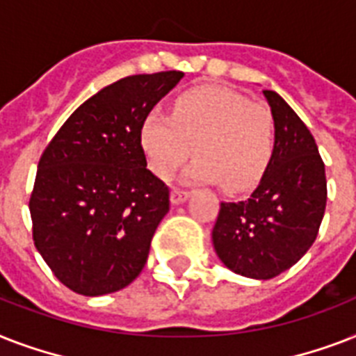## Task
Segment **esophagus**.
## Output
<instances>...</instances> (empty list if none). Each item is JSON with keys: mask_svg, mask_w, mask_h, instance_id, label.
Returning a JSON list of instances; mask_svg holds the SVG:
<instances>
[{"mask_svg": "<svg viewBox=\"0 0 356 356\" xmlns=\"http://www.w3.org/2000/svg\"><path fill=\"white\" fill-rule=\"evenodd\" d=\"M188 197H190V192H186V190L173 188L172 194H170V200H172L173 205H181V203H184Z\"/></svg>", "mask_w": 356, "mask_h": 356, "instance_id": "1", "label": "esophagus"}]
</instances>
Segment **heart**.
<instances>
[{"label":"heart","instance_id":"b5f03b06","mask_svg":"<svg viewBox=\"0 0 356 356\" xmlns=\"http://www.w3.org/2000/svg\"><path fill=\"white\" fill-rule=\"evenodd\" d=\"M140 147L156 177H172L192 149L200 155L183 173L186 183H220L248 190L273 155L275 123L268 107L222 86H197L173 103V118L153 108L140 125Z\"/></svg>","mask_w":356,"mask_h":356}]
</instances>
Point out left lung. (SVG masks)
Instances as JSON below:
<instances>
[{"label":"left lung","instance_id":"8db88e82","mask_svg":"<svg viewBox=\"0 0 356 356\" xmlns=\"http://www.w3.org/2000/svg\"><path fill=\"white\" fill-rule=\"evenodd\" d=\"M275 123L268 170L248 200L220 205L212 243L223 264L249 279H273L314 243L325 214V164L314 136L277 92H262Z\"/></svg>","mask_w":356,"mask_h":356}]
</instances>
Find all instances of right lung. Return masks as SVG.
Listing matches in <instances>:
<instances>
[{"label": "right lung", "instance_id": "1", "mask_svg": "<svg viewBox=\"0 0 356 356\" xmlns=\"http://www.w3.org/2000/svg\"><path fill=\"white\" fill-rule=\"evenodd\" d=\"M183 75H131L105 86L42 153L29 200L33 240L75 293L118 292L144 268L170 190L145 168L140 125Z\"/></svg>", "mask_w": 356, "mask_h": 356}]
</instances>
